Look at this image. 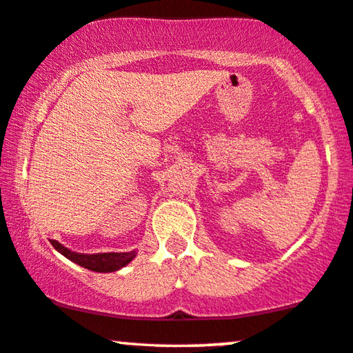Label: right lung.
<instances>
[{
  "label": "right lung",
  "instance_id": "1",
  "mask_svg": "<svg viewBox=\"0 0 353 353\" xmlns=\"http://www.w3.org/2000/svg\"><path fill=\"white\" fill-rule=\"evenodd\" d=\"M54 250H57L62 256H65L68 261L84 267V269L99 272V274H110L117 272L128 265L134 257L137 256L136 250L129 252H97V254H83V252H75L68 250L56 240H51Z\"/></svg>",
  "mask_w": 353,
  "mask_h": 353
}]
</instances>
